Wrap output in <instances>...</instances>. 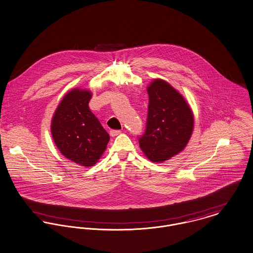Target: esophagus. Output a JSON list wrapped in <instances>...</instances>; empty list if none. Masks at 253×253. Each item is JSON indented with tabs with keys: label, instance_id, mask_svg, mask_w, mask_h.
Returning <instances> with one entry per match:
<instances>
[{
	"label": "esophagus",
	"instance_id": "obj_1",
	"mask_svg": "<svg viewBox=\"0 0 253 253\" xmlns=\"http://www.w3.org/2000/svg\"><path fill=\"white\" fill-rule=\"evenodd\" d=\"M121 130H110V135L112 136V137H115L117 135H119V134H121Z\"/></svg>",
	"mask_w": 253,
	"mask_h": 253
}]
</instances>
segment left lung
<instances>
[{
  "instance_id": "1",
  "label": "left lung",
  "mask_w": 253,
  "mask_h": 253,
  "mask_svg": "<svg viewBox=\"0 0 253 253\" xmlns=\"http://www.w3.org/2000/svg\"><path fill=\"white\" fill-rule=\"evenodd\" d=\"M147 91L146 131L139 146L150 161L160 163L184 151L193 131L194 116L184 96L165 80L154 79Z\"/></svg>"
}]
</instances>
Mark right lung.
<instances>
[{
    "instance_id": "add662e5",
    "label": "right lung",
    "mask_w": 253,
    "mask_h": 253,
    "mask_svg": "<svg viewBox=\"0 0 253 253\" xmlns=\"http://www.w3.org/2000/svg\"><path fill=\"white\" fill-rule=\"evenodd\" d=\"M92 92L75 88L65 94L51 121V134L61 154L81 166H93L110 136L89 107Z\"/></svg>"
}]
</instances>
